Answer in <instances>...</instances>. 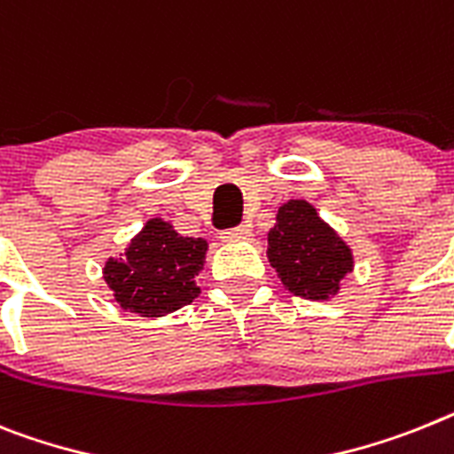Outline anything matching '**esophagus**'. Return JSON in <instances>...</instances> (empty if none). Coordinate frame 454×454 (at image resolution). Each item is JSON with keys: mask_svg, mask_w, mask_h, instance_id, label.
Here are the masks:
<instances>
[{"mask_svg": "<svg viewBox=\"0 0 454 454\" xmlns=\"http://www.w3.org/2000/svg\"><path fill=\"white\" fill-rule=\"evenodd\" d=\"M220 239H223V241H227V243L250 241V239H253V230H250L247 224H241V227H234V230H224Z\"/></svg>", "mask_w": 454, "mask_h": 454, "instance_id": "esophagus-1", "label": "esophagus"}]
</instances>
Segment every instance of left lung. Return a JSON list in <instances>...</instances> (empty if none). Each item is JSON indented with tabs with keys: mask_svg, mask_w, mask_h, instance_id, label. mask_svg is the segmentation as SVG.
Returning <instances> with one entry per match:
<instances>
[{
	"mask_svg": "<svg viewBox=\"0 0 454 454\" xmlns=\"http://www.w3.org/2000/svg\"><path fill=\"white\" fill-rule=\"evenodd\" d=\"M266 254L282 285L309 301L335 296L344 275L354 270L351 247L305 200H289L278 208Z\"/></svg>",
	"mask_w": 454,
	"mask_h": 454,
	"instance_id": "left-lung-1",
	"label": "left lung"
}]
</instances>
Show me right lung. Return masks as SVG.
Instances as JSON below:
<instances>
[{"instance_id":"1","label":"right lung","mask_w":454,"mask_h":454,"mask_svg":"<svg viewBox=\"0 0 454 454\" xmlns=\"http://www.w3.org/2000/svg\"><path fill=\"white\" fill-rule=\"evenodd\" d=\"M208 243L181 236L172 224L151 218L119 259H107L103 278L123 309L165 317L197 298V275Z\"/></svg>"}]
</instances>
